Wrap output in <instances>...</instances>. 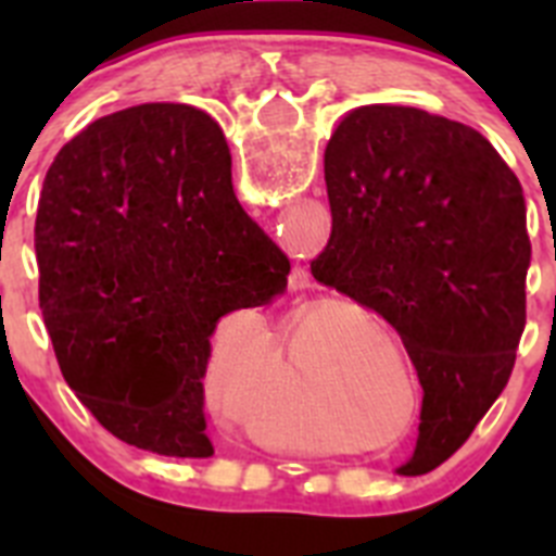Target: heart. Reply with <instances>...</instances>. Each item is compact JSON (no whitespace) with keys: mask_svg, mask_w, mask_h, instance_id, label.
Returning <instances> with one entry per match:
<instances>
[{"mask_svg":"<svg viewBox=\"0 0 556 556\" xmlns=\"http://www.w3.org/2000/svg\"><path fill=\"white\" fill-rule=\"evenodd\" d=\"M208 384H217V367H211V372H208Z\"/></svg>","mask_w":556,"mask_h":556,"instance_id":"b5f03b06","label":"heart"}]
</instances>
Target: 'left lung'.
Masks as SVG:
<instances>
[{
  "label": "left lung",
  "instance_id": "left-lung-1",
  "mask_svg": "<svg viewBox=\"0 0 556 556\" xmlns=\"http://www.w3.org/2000/svg\"><path fill=\"white\" fill-rule=\"evenodd\" d=\"M331 239L317 283L397 331L424 387L417 476L448 459L507 387L527 328L532 242L515 172L479 130L367 105L326 147Z\"/></svg>",
  "mask_w": 556,
  "mask_h": 556
}]
</instances>
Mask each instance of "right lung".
<instances>
[{"label": "right lung", "instance_id": "add662e5", "mask_svg": "<svg viewBox=\"0 0 556 556\" xmlns=\"http://www.w3.org/2000/svg\"><path fill=\"white\" fill-rule=\"evenodd\" d=\"M36 258L43 326L83 406L136 448L214 454L211 333L273 303L289 275L236 200L217 122L150 102L77 132L43 178Z\"/></svg>", "mask_w": 556, "mask_h": 556}]
</instances>
